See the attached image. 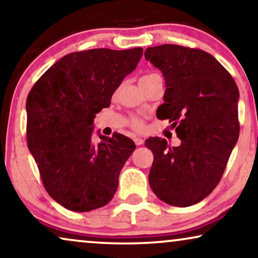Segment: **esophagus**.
I'll use <instances>...</instances> for the list:
<instances>
[{
  "label": "esophagus",
  "instance_id": "1",
  "mask_svg": "<svg viewBox=\"0 0 258 258\" xmlns=\"http://www.w3.org/2000/svg\"><path fill=\"white\" fill-rule=\"evenodd\" d=\"M134 142H135L136 146H142L144 143V140L142 137H135V139H134Z\"/></svg>",
  "mask_w": 258,
  "mask_h": 258
}]
</instances>
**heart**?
I'll return each instance as SVG.
<instances>
[{"label": "heart", "instance_id": "obj_1", "mask_svg": "<svg viewBox=\"0 0 258 258\" xmlns=\"http://www.w3.org/2000/svg\"><path fill=\"white\" fill-rule=\"evenodd\" d=\"M157 76H160V75H158V74H155V73L147 74V75H144L142 79H141V82H143V81L151 80V79H154V77H157ZM129 124H130V126H132V128L136 129V130H142L143 126H144V123H143L142 119L139 118V117H135V116L130 118Z\"/></svg>", "mask_w": 258, "mask_h": 258}]
</instances>
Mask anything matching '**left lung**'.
Masks as SVG:
<instances>
[{
  "instance_id": "8db88e82",
  "label": "left lung",
  "mask_w": 258,
  "mask_h": 258,
  "mask_svg": "<svg viewBox=\"0 0 258 258\" xmlns=\"http://www.w3.org/2000/svg\"><path fill=\"white\" fill-rule=\"evenodd\" d=\"M144 56L165 80L157 117L169 119L181 140L178 147L161 137L146 141L154 154L149 184L170 206H192L216 188L238 140V88L227 69L200 49L162 44Z\"/></svg>"
}]
</instances>
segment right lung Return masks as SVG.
<instances>
[{"instance_id": "1", "label": "right lung", "mask_w": 258, "mask_h": 258, "mask_svg": "<svg viewBox=\"0 0 258 258\" xmlns=\"http://www.w3.org/2000/svg\"><path fill=\"white\" fill-rule=\"evenodd\" d=\"M142 55L141 47L72 52L52 64L28 95V148L47 192L66 209L84 213L104 207L117 190L119 172L136 146L117 133L100 135L95 144L94 118L110 105Z\"/></svg>"}]
</instances>
